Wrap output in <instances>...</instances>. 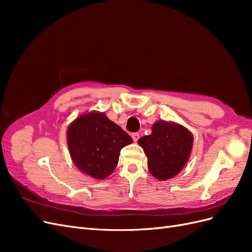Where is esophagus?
<instances>
[{
    "instance_id": "obj_1",
    "label": "esophagus",
    "mask_w": 252,
    "mask_h": 252,
    "mask_svg": "<svg viewBox=\"0 0 252 252\" xmlns=\"http://www.w3.org/2000/svg\"><path fill=\"white\" fill-rule=\"evenodd\" d=\"M131 138H132V140H133L134 142H138V140L140 139V134H139L138 132H134V133L131 134Z\"/></svg>"
}]
</instances>
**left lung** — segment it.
Listing matches in <instances>:
<instances>
[{
    "label": "left lung",
    "instance_id": "1",
    "mask_svg": "<svg viewBox=\"0 0 252 252\" xmlns=\"http://www.w3.org/2000/svg\"><path fill=\"white\" fill-rule=\"evenodd\" d=\"M138 143L147 156L150 173L158 180H168L187 163L193 138L185 127L161 121L152 126L151 134Z\"/></svg>",
    "mask_w": 252,
    "mask_h": 252
}]
</instances>
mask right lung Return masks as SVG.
I'll use <instances>...</instances> for the list:
<instances>
[{"label": "right lung", "instance_id": "1", "mask_svg": "<svg viewBox=\"0 0 252 252\" xmlns=\"http://www.w3.org/2000/svg\"><path fill=\"white\" fill-rule=\"evenodd\" d=\"M132 139L104 113L78 118L68 128L67 143L73 163L94 179H105L116 168L120 151Z\"/></svg>", "mask_w": 252, "mask_h": 252}]
</instances>
